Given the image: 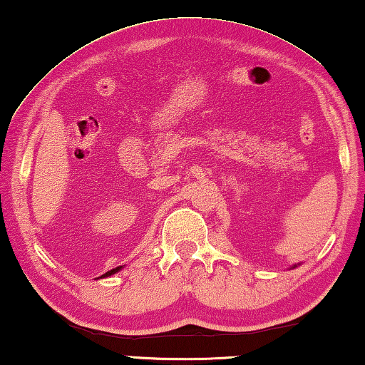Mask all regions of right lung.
Here are the masks:
<instances>
[{
	"label": "right lung",
	"instance_id": "right-lung-1",
	"mask_svg": "<svg viewBox=\"0 0 365 365\" xmlns=\"http://www.w3.org/2000/svg\"><path fill=\"white\" fill-rule=\"evenodd\" d=\"M122 267H118V268H113L111 271H108V273H105L103 276H100V277H108V276H111V274H114V273H118V271Z\"/></svg>",
	"mask_w": 365,
	"mask_h": 365
}]
</instances>
